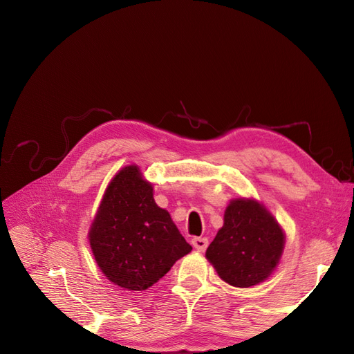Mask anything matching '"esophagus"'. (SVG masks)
<instances>
[{
	"label": "esophagus",
	"instance_id": "esophagus-1",
	"mask_svg": "<svg viewBox=\"0 0 354 354\" xmlns=\"http://www.w3.org/2000/svg\"><path fill=\"white\" fill-rule=\"evenodd\" d=\"M192 247L196 250V251H199V252H203L207 250V247H208V239L207 238H194L192 241Z\"/></svg>",
	"mask_w": 354,
	"mask_h": 354
}]
</instances>
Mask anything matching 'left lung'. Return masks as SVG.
Here are the masks:
<instances>
[{
    "instance_id": "8db88e82",
    "label": "left lung",
    "mask_w": 354,
    "mask_h": 354,
    "mask_svg": "<svg viewBox=\"0 0 354 354\" xmlns=\"http://www.w3.org/2000/svg\"><path fill=\"white\" fill-rule=\"evenodd\" d=\"M286 232L261 201L232 198L205 257L230 286L248 288L264 283L277 270Z\"/></svg>"
}]
</instances>
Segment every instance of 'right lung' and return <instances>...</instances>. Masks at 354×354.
<instances>
[{
  "mask_svg": "<svg viewBox=\"0 0 354 354\" xmlns=\"http://www.w3.org/2000/svg\"><path fill=\"white\" fill-rule=\"evenodd\" d=\"M87 238L104 277L129 291L152 287L192 251L171 214L156 205L153 185L135 163L109 182Z\"/></svg>",
  "mask_w": 354,
  "mask_h": 354,
  "instance_id": "obj_1",
  "label": "right lung"
}]
</instances>
